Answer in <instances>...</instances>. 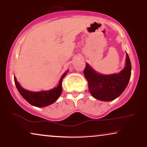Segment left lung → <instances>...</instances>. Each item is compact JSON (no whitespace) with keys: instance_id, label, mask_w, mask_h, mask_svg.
Segmentation results:
<instances>
[{"instance_id":"1","label":"left lung","mask_w":147,"mask_h":147,"mask_svg":"<svg viewBox=\"0 0 147 147\" xmlns=\"http://www.w3.org/2000/svg\"><path fill=\"white\" fill-rule=\"evenodd\" d=\"M131 74V61L127 53L125 66L119 73L104 75L97 73L88 63L84 70L91 95L104 102L115 100L123 92L130 80Z\"/></svg>"}]
</instances>
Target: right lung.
<instances>
[{
    "mask_svg": "<svg viewBox=\"0 0 147 147\" xmlns=\"http://www.w3.org/2000/svg\"><path fill=\"white\" fill-rule=\"evenodd\" d=\"M68 72H69V70H67L61 76L58 86L49 90L39 92L27 90L21 86L15 76L14 77V82L18 90L26 101L32 106L43 108V107L49 106V105L53 104L59 98L61 92H62V82L63 78L67 75Z\"/></svg>",
    "mask_w": 147,
    "mask_h": 147,
    "instance_id": "obj_1",
    "label": "right lung"
}]
</instances>
